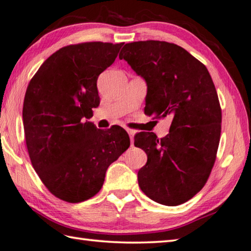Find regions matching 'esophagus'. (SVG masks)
Listing matches in <instances>:
<instances>
[{
    "label": "esophagus",
    "mask_w": 251,
    "mask_h": 251,
    "mask_svg": "<svg viewBox=\"0 0 251 251\" xmlns=\"http://www.w3.org/2000/svg\"><path fill=\"white\" fill-rule=\"evenodd\" d=\"M126 131L128 132V135H129V137H130V142H131V145H132V142H134V136H135V134H136V131L132 130V129H129V128H127Z\"/></svg>",
    "instance_id": "esophagus-1"
}]
</instances>
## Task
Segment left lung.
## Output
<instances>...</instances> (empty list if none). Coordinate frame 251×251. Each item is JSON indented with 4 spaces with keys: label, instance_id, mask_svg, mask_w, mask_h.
<instances>
[{
    "label": "left lung",
    "instance_id": "8db88e82",
    "mask_svg": "<svg viewBox=\"0 0 251 251\" xmlns=\"http://www.w3.org/2000/svg\"><path fill=\"white\" fill-rule=\"evenodd\" d=\"M119 57L146 81V114L173 119L161 140L153 132L135 137L148 156L139 187L158 203H184L203 187L217 155L222 113L212 78L185 49L165 41L126 43Z\"/></svg>",
    "mask_w": 251,
    "mask_h": 251
}]
</instances>
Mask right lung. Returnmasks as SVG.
I'll return each mask as SVG.
<instances>
[{"label": "right lung", "mask_w": 251, "mask_h": 251, "mask_svg": "<svg viewBox=\"0 0 251 251\" xmlns=\"http://www.w3.org/2000/svg\"><path fill=\"white\" fill-rule=\"evenodd\" d=\"M123 43L86 42L48 57L25 95L23 122L29 156L46 187L67 202L99 193L105 172L130 145L120 126L98 129L97 80L114 63Z\"/></svg>", "instance_id": "right-lung-1"}]
</instances>
